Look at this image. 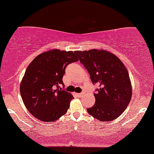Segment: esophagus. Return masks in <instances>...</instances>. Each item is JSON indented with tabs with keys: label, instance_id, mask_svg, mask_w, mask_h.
Segmentation results:
<instances>
[{
	"label": "esophagus",
	"instance_id": "1",
	"mask_svg": "<svg viewBox=\"0 0 154 154\" xmlns=\"http://www.w3.org/2000/svg\"><path fill=\"white\" fill-rule=\"evenodd\" d=\"M76 95L79 97H82L84 95V93H76Z\"/></svg>",
	"mask_w": 154,
	"mask_h": 154
}]
</instances>
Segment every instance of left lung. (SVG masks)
<instances>
[{
	"instance_id": "left-lung-1",
	"label": "left lung",
	"mask_w": 154,
	"mask_h": 154,
	"mask_svg": "<svg viewBox=\"0 0 154 154\" xmlns=\"http://www.w3.org/2000/svg\"><path fill=\"white\" fill-rule=\"evenodd\" d=\"M81 63L98 85L94 94L95 103L87 108L89 114L101 122L114 120L128 106L132 97L129 72L115 54L103 49L76 51Z\"/></svg>"
}]
</instances>
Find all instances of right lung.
<instances>
[{"mask_svg":"<svg viewBox=\"0 0 154 154\" xmlns=\"http://www.w3.org/2000/svg\"><path fill=\"white\" fill-rule=\"evenodd\" d=\"M79 61L75 52L59 49L38 55L26 69L20 94L26 108L42 122H54L67 113L73 98L63 90V78L69 64Z\"/></svg>","mask_w":154,"mask_h":154,"instance_id":"obj_1","label":"right lung"}]
</instances>
